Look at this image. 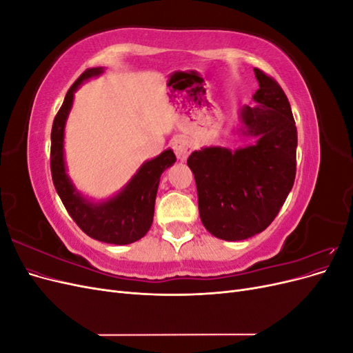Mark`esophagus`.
I'll use <instances>...</instances> for the list:
<instances>
[{
    "label": "esophagus",
    "mask_w": 353,
    "mask_h": 353,
    "mask_svg": "<svg viewBox=\"0 0 353 353\" xmlns=\"http://www.w3.org/2000/svg\"><path fill=\"white\" fill-rule=\"evenodd\" d=\"M172 148L179 160H185L188 157V154L191 153V150H193V147H191L190 141L185 140V138H181V137L175 138V140L172 141Z\"/></svg>",
    "instance_id": "obj_1"
}]
</instances>
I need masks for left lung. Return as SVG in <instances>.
Masks as SVG:
<instances>
[{
  "instance_id": "obj_1",
  "label": "left lung",
  "mask_w": 353,
  "mask_h": 353,
  "mask_svg": "<svg viewBox=\"0 0 353 353\" xmlns=\"http://www.w3.org/2000/svg\"><path fill=\"white\" fill-rule=\"evenodd\" d=\"M254 105L240 112L252 145L231 152L205 147L187 160L194 174L199 213L221 240L239 241L262 232L279 215L296 176L297 130L290 103L274 78L254 68Z\"/></svg>"
}]
</instances>
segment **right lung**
I'll return each mask as SVG.
<instances>
[{
  "label": "right lung",
  "instance_id": "add662e5",
  "mask_svg": "<svg viewBox=\"0 0 353 353\" xmlns=\"http://www.w3.org/2000/svg\"><path fill=\"white\" fill-rule=\"evenodd\" d=\"M100 73H103V68L85 70L69 88L65 101L54 117L51 130V176L69 215L87 236L110 244H130L143 239L150 230L160 176L165 169L175 163L176 157L169 148L157 157L147 160L121 193L109 200L92 203L81 196L66 174L63 152L65 125L72 109L74 91L83 81L99 77Z\"/></svg>",
  "mask_w": 353,
  "mask_h": 353
}]
</instances>
